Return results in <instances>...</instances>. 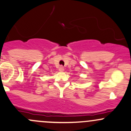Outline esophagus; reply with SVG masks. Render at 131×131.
I'll return each mask as SVG.
<instances>
[{
    "label": "esophagus",
    "mask_w": 131,
    "mask_h": 131,
    "mask_svg": "<svg viewBox=\"0 0 131 131\" xmlns=\"http://www.w3.org/2000/svg\"><path fill=\"white\" fill-rule=\"evenodd\" d=\"M59 71H61V72H63V71H64V68H63V67H60V68H59Z\"/></svg>",
    "instance_id": "esophagus-1"
}]
</instances>
